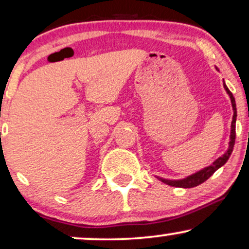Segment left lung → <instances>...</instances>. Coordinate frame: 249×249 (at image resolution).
Masks as SVG:
<instances>
[{"instance_id":"8db88e82","label":"left lung","mask_w":249,"mask_h":249,"mask_svg":"<svg viewBox=\"0 0 249 249\" xmlns=\"http://www.w3.org/2000/svg\"><path fill=\"white\" fill-rule=\"evenodd\" d=\"M217 69V68H216ZM224 89L228 92L230 96V99H231L232 108H233V118H232V124H231V135H230V142H229V149L226 150V152L224 153L222 157L216 159L210 166L204 167L203 170L196 172V173L192 174V176H188L185 179L180 180H168V179H162V178L157 177L161 182L166 183V185H170L172 187H179V188H193V187H196L201 183H203L205 180H208L209 178L213 176V174L218 170L219 167H222L226 161L229 160L230 156L233 151V146H234L235 142V121H237V106H235V100L231 91L229 90V88L226 87V84L224 83Z\"/></svg>"}]
</instances>
